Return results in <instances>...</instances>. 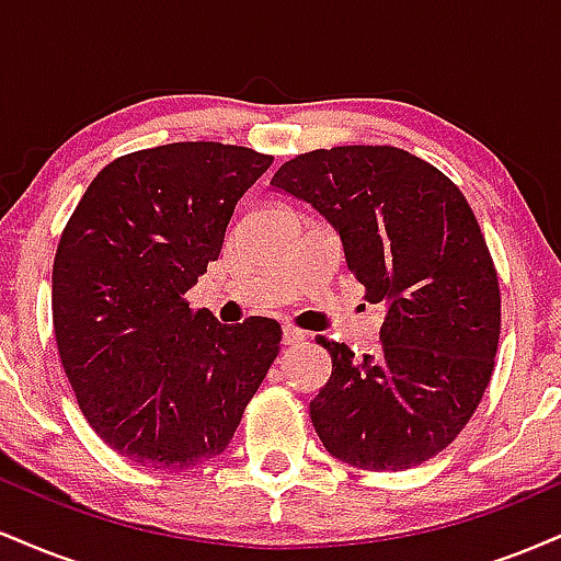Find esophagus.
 <instances>
[{"label": "esophagus", "mask_w": 561, "mask_h": 561, "mask_svg": "<svg viewBox=\"0 0 561 561\" xmlns=\"http://www.w3.org/2000/svg\"><path fill=\"white\" fill-rule=\"evenodd\" d=\"M302 337H306V332L295 330V327H289V324L282 327V345H298Z\"/></svg>", "instance_id": "esophagus-1"}]
</instances>
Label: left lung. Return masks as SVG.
I'll list each match as a JSON object with an SVG mask.
<instances>
[{
	"label": "left lung",
	"mask_w": 561,
	"mask_h": 561,
	"mask_svg": "<svg viewBox=\"0 0 561 561\" xmlns=\"http://www.w3.org/2000/svg\"><path fill=\"white\" fill-rule=\"evenodd\" d=\"M272 186L327 218L366 300L385 306L375 356L317 337L332 358L308 405L321 443L371 472L433 459L478 409L501 332L499 276L465 195L422 158L371 145L287 160Z\"/></svg>",
	"instance_id": "obj_1"
}]
</instances>
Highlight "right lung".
<instances>
[{"label": "right lung", "instance_id": "obj_1", "mask_svg": "<svg viewBox=\"0 0 561 561\" xmlns=\"http://www.w3.org/2000/svg\"><path fill=\"white\" fill-rule=\"evenodd\" d=\"M272 160L221 141L131 152L96 173L62 231L57 353L81 414L134 465L190 469L224 454L279 353L274 319L229 327L184 298Z\"/></svg>", "mask_w": 561, "mask_h": 561}]
</instances>
